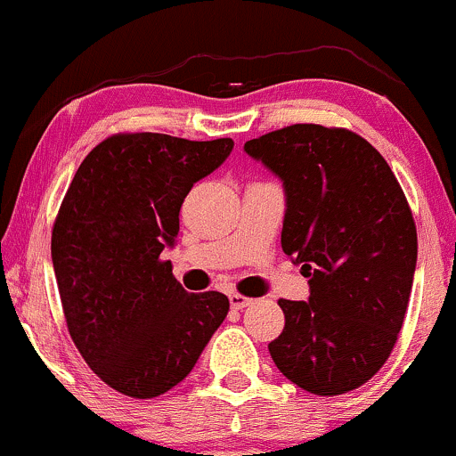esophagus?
<instances>
[{
	"label": "esophagus",
	"mask_w": 456,
	"mask_h": 456,
	"mask_svg": "<svg viewBox=\"0 0 456 456\" xmlns=\"http://www.w3.org/2000/svg\"><path fill=\"white\" fill-rule=\"evenodd\" d=\"M229 303H232V309H244L247 305H251V298L244 297V294L232 292L229 294Z\"/></svg>",
	"instance_id": "1"
}]
</instances>
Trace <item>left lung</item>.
Returning <instances> with one entry per match:
<instances>
[{
    "instance_id": "obj_1",
    "label": "left lung",
    "mask_w": 456,
    "mask_h": 456,
    "mask_svg": "<svg viewBox=\"0 0 456 456\" xmlns=\"http://www.w3.org/2000/svg\"><path fill=\"white\" fill-rule=\"evenodd\" d=\"M244 151L283 182V253L309 279V301H279L268 344L283 377L338 396L368 383L396 344L411 297L418 233L383 155L342 127L298 123Z\"/></svg>"
}]
</instances>
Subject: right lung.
Returning <instances> with one entry per match:
<instances>
[{"label": "right lung", "mask_w": 456, "mask_h": 456, "mask_svg": "<svg viewBox=\"0 0 456 456\" xmlns=\"http://www.w3.org/2000/svg\"><path fill=\"white\" fill-rule=\"evenodd\" d=\"M232 138L114 134L79 164L52 232L64 318L90 370L132 398L188 377L229 298L190 294L162 259L190 188L216 171Z\"/></svg>", "instance_id": "obj_1"}]
</instances>
